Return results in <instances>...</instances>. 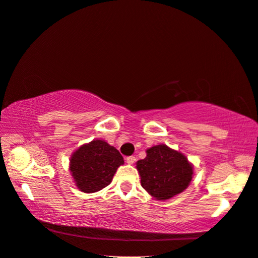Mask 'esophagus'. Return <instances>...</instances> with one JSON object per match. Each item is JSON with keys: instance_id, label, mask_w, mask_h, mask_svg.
I'll return each instance as SVG.
<instances>
[{"instance_id": "1", "label": "esophagus", "mask_w": 258, "mask_h": 258, "mask_svg": "<svg viewBox=\"0 0 258 258\" xmlns=\"http://www.w3.org/2000/svg\"><path fill=\"white\" fill-rule=\"evenodd\" d=\"M126 163L130 164V165H133L135 162H136V157L135 156H127L126 157Z\"/></svg>"}]
</instances>
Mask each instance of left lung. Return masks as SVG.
<instances>
[{
  "instance_id": "left-lung-1",
  "label": "left lung",
  "mask_w": 258,
  "mask_h": 258,
  "mask_svg": "<svg viewBox=\"0 0 258 258\" xmlns=\"http://www.w3.org/2000/svg\"><path fill=\"white\" fill-rule=\"evenodd\" d=\"M147 156L136 163L140 183L157 201L180 194L193 178V165L187 157L166 145L149 148Z\"/></svg>"
}]
</instances>
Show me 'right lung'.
<instances>
[{"mask_svg":"<svg viewBox=\"0 0 258 258\" xmlns=\"http://www.w3.org/2000/svg\"><path fill=\"white\" fill-rule=\"evenodd\" d=\"M123 157L105 140L94 139L82 145L70 160V170L76 186L84 193H94L110 184Z\"/></svg>","mask_w":258,"mask_h":258,"instance_id":"add662e5","label":"right lung"}]
</instances>
